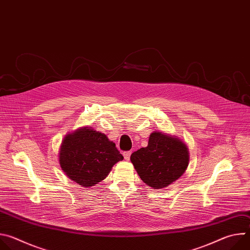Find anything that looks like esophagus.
Here are the masks:
<instances>
[{
    "mask_svg": "<svg viewBox=\"0 0 250 250\" xmlns=\"http://www.w3.org/2000/svg\"><path fill=\"white\" fill-rule=\"evenodd\" d=\"M130 154H131V151H125V152H124V157H125V160H129Z\"/></svg>",
    "mask_w": 250,
    "mask_h": 250,
    "instance_id": "esophagus-1",
    "label": "esophagus"
}]
</instances>
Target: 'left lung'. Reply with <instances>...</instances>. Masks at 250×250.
I'll return each instance as SVG.
<instances>
[{
    "label": "left lung",
    "instance_id": "obj_1",
    "mask_svg": "<svg viewBox=\"0 0 250 250\" xmlns=\"http://www.w3.org/2000/svg\"><path fill=\"white\" fill-rule=\"evenodd\" d=\"M130 160L141 180L154 189L167 187L185 172L189 151L185 144L159 131L150 134L148 146L134 151Z\"/></svg>",
    "mask_w": 250,
    "mask_h": 250
}]
</instances>
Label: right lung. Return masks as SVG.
Returning a JSON list of instances; mask_svg holds the SVG:
<instances>
[{
  "label": "right lung",
  "instance_id": "1",
  "mask_svg": "<svg viewBox=\"0 0 250 250\" xmlns=\"http://www.w3.org/2000/svg\"><path fill=\"white\" fill-rule=\"evenodd\" d=\"M124 156L104 133L83 127L64 138L59 163L71 180L83 187L95 186L108 176Z\"/></svg>",
  "mask_w": 250,
  "mask_h": 250
}]
</instances>
